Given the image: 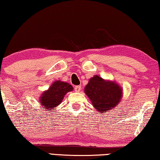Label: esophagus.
Segmentation results:
<instances>
[{"instance_id": "obj_1", "label": "esophagus", "mask_w": 160, "mask_h": 160, "mask_svg": "<svg viewBox=\"0 0 160 160\" xmlns=\"http://www.w3.org/2000/svg\"><path fill=\"white\" fill-rule=\"evenodd\" d=\"M81 89H82V87H81L80 85H78V86H76L74 87V90L76 92H78L81 91Z\"/></svg>"}]
</instances>
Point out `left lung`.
Returning <instances> with one entry per match:
<instances>
[{
    "instance_id": "obj_1",
    "label": "left lung",
    "mask_w": 160,
    "mask_h": 160,
    "mask_svg": "<svg viewBox=\"0 0 160 160\" xmlns=\"http://www.w3.org/2000/svg\"><path fill=\"white\" fill-rule=\"evenodd\" d=\"M84 92L94 107L101 113L116 107L122 97V89L118 85L106 82L98 76L90 78Z\"/></svg>"
}]
</instances>
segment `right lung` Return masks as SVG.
Listing matches in <instances>:
<instances>
[{
    "label": "right lung",
    "instance_id": "add662e5",
    "mask_svg": "<svg viewBox=\"0 0 160 160\" xmlns=\"http://www.w3.org/2000/svg\"><path fill=\"white\" fill-rule=\"evenodd\" d=\"M72 90L73 87L68 83L56 81L48 91L43 92L40 103L42 105L45 106L47 110H51V108H55L61 102L67 92Z\"/></svg>",
    "mask_w": 160,
    "mask_h": 160
}]
</instances>
